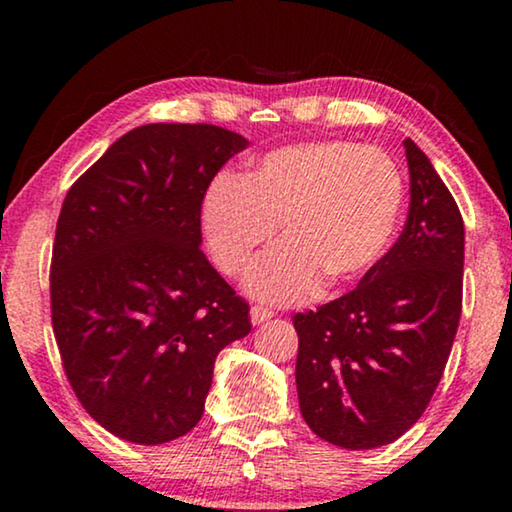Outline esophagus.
Listing matches in <instances>:
<instances>
[{
	"mask_svg": "<svg viewBox=\"0 0 512 512\" xmlns=\"http://www.w3.org/2000/svg\"><path fill=\"white\" fill-rule=\"evenodd\" d=\"M249 317H251V324L254 326H261V324H265V321H270L272 317H275V312H270L268 307H251V312H249Z\"/></svg>",
	"mask_w": 512,
	"mask_h": 512,
	"instance_id": "34e87169",
	"label": "esophagus"
}]
</instances>
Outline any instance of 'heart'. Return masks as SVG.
Segmentation results:
<instances>
[{"mask_svg": "<svg viewBox=\"0 0 512 512\" xmlns=\"http://www.w3.org/2000/svg\"><path fill=\"white\" fill-rule=\"evenodd\" d=\"M405 184L373 146L340 139L279 146L240 177L219 174L200 202L205 247L223 275L240 277L282 223L286 240L244 279L251 298L291 305L326 282L349 286L387 254L401 223Z\"/></svg>", "mask_w": 512, "mask_h": 512, "instance_id": "b5f03b06", "label": "heart"}]
</instances>
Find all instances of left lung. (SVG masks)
Here are the masks:
<instances>
[{
  "label": "left lung",
  "instance_id": "obj_1",
  "mask_svg": "<svg viewBox=\"0 0 512 512\" xmlns=\"http://www.w3.org/2000/svg\"><path fill=\"white\" fill-rule=\"evenodd\" d=\"M408 221L345 296L293 317L307 426L345 450L401 438L443 377L461 317L464 221L426 153L405 139Z\"/></svg>",
  "mask_w": 512,
  "mask_h": 512
}]
</instances>
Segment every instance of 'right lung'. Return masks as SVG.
Wrapping results in <instances>:
<instances>
[{"label":"right lung","mask_w":512,"mask_h":512,"mask_svg":"<svg viewBox=\"0 0 512 512\" xmlns=\"http://www.w3.org/2000/svg\"><path fill=\"white\" fill-rule=\"evenodd\" d=\"M249 146L198 123L125 132L69 188L51 263L53 331L76 398L97 424L160 445L200 422L223 347L249 305L200 251V202Z\"/></svg>","instance_id":"right-lung-1"}]
</instances>
